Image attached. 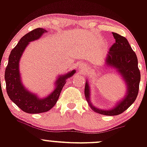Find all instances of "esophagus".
I'll list each match as a JSON object with an SVG mask.
<instances>
[{
	"mask_svg": "<svg viewBox=\"0 0 147 147\" xmlns=\"http://www.w3.org/2000/svg\"><path fill=\"white\" fill-rule=\"evenodd\" d=\"M80 67H84V65L81 64V65H80Z\"/></svg>",
	"mask_w": 147,
	"mask_h": 147,
	"instance_id": "1",
	"label": "esophagus"
}]
</instances>
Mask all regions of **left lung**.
<instances>
[{
    "label": "left lung",
    "instance_id": "obj_1",
    "mask_svg": "<svg viewBox=\"0 0 147 147\" xmlns=\"http://www.w3.org/2000/svg\"><path fill=\"white\" fill-rule=\"evenodd\" d=\"M115 42L109 49L106 64L115 67L126 82L127 91L126 96L112 110L103 111L92 106L89 100V87L86 82L84 94L92 109L105 115H117L126 111L137 98L140 82V71L138 67L137 55L131 48L125 37L113 32Z\"/></svg>",
    "mask_w": 147,
    "mask_h": 147
}]
</instances>
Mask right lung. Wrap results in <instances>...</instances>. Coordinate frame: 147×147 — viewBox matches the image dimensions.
<instances>
[{
    "instance_id": "1",
    "label": "right lung",
    "mask_w": 147,
    "mask_h": 147,
    "mask_svg": "<svg viewBox=\"0 0 147 147\" xmlns=\"http://www.w3.org/2000/svg\"><path fill=\"white\" fill-rule=\"evenodd\" d=\"M46 32L44 29L37 28L22 37L9 55L8 64L5 72L6 91L9 98L22 111L27 113H40L51 110L59 98L62 89L66 83V79L72 77L75 72V70H72L65 75L60 76L56 81L55 90L45 98H38L34 94L25 89L20 80V59L29 42L39 38Z\"/></svg>"
}]
</instances>
